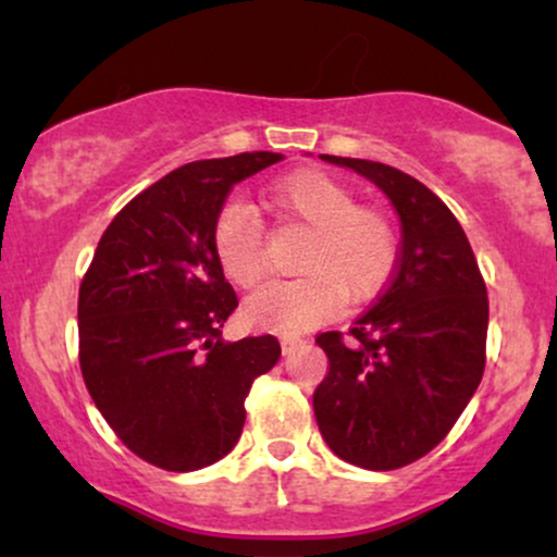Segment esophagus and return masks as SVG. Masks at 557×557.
Wrapping results in <instances>:
<instances>
[{
    "label": "esophagus",
    "mask_w": 557,
    "mask_h": 557,
    "mask_svg": "<svg viewBox=\"0 0 557 557\" xmlns=\"http://www.w3.org/2000/svg\"><path fill=\"white\" fill-rule=\"evenodd\" d=\"M300 343H304V341H300V337H283V341H280V345H283V354H285V356L293 354V350H296Z\"/></svg>",
    "instance_id": "esophagus-1"
}]
</instances>
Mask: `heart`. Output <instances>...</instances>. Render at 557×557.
Here are the masks:
<instances>
[{"label": "heart", "instance_id": "obj_1", "mask_svg": "<svg viewBox=\"0 0 557 557\" xmlns=\"http://www.w3.org/2000/svg\"><path fill=\"white\" fill-rule=\"evenodd\" d=\"M264 203L283 220L311 227V238L298 259L304 277L264 285L243 304L248 327L296 335L335 317L341 300L361 304L385 287L398 259V233L385 212L356 203L348 185L322 170H298L267 185ZM212 251L230 283H261L264 240L248 203L230 201L216 212Z\"/></svg>", "mask_w": 557, "mask_h": 557}]
</instances>
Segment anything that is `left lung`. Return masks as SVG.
<instances>
[{"mask_svg":"<svg viewBox=\"0 0 557 557\" xmlns=\"http://www.w3.org/2000/svg\"><path fill=\"white\" fill-rule=\"evenodd\" d=\"M322 159L359 172L389 198L400 253L350 337H317L330 369L314 393V417L337 458L400 469L443 443L482 382L487 287L463 227L424 183L369 159Z\"/></svg>","mask_w":557,"mask_h":557,"instance_id":"8db88e82","label":"left lung"}]
</instances>
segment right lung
I'll return each mask as SVG.
<instances>
[{
  "mask_svg": "<svg viewBox=\"0 0 557 557\" xmlns=\"http://www.w3.org/2000/svg\"><path fill=\"white\" fill-rule=\"evenodd\" d=\"M283 154L246 151L172 170L110 222L78 293L81 372L123 443L168 471L225 458L248 389L280 359L274 335L222 341L238 306L212 251L235 183Z\"/></svg>",
  "mask_w": 557,
  "mask_h": 557,
  "instance_id": "obj_1",
  "label": "right lung"
}]
</instances>
